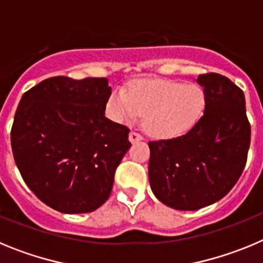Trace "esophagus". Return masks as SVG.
Masks as SVG:
<instances>
[{
  "label": "esophagus",
  "instance_id": "1",
  "mask_svg": "<svg viewBox=\"0 0 263 263\" xmlns=\"http://www.w3.org/2000/svg\"><path fill=\"white\" fill-rule=\"evenodd\" d=\"M142 136H141V134H138L137 133V132H130V134H129V141L132 143H134V142H138V141H142Z\"/></svg>",
  "mask_w": 263,
  "mask_h": 263
}]
</instances>
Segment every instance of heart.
Instances as JSON below:
<instances>
[{"label": "heart", "mask_w": 263, "mask_h": 263, "mask_svg": "<svg viewBox=\"0 0 263 263\" xmlns=\"http://www.w3.org/2000/svg\"><path fill=\"white\" fill-rule=\"evenodd\" d=\"M206 99L203 88L163 79L141 80L129 92L115 90L108 100V113L117 122H134L145 115L152 136L174 139L187 134L201 120Z\"/></svg>", "instance_id": "heart-1"}]
</instances>
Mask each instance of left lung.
<instances>
[{
    "label": "left lung",
    "instance_id": "8db88e82",
    "mask_svg": "<svg viewBox=\"0 0 263 263\" xmlns=\"http://www.w3.org/2000/svg\"><path fill=\"white\" fill-rule=\"evenodd\" d=\"M205 111L187 134L148 142V180L159 201L196 211L225 196L245 168L250 124L245 95L220 73L199 75Z\"/></svg>",
    "mask_w": 263,
    "mask_h": 263
}]
</instances>
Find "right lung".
<instances>
[{"label": "right lung", "mask_w": 263, "mask_h": 263, "mask_svg": "<svg viewBox=\"0 0 263 263\" xmlns=\"http://www.w3.org/2000/svg\"><path fill=\"white\" fill-rule=\"evenodd\" d=\"M105 78L55 76L25 92L11 126V150L39 200L62 213H87L108 200L130 148L129 132L104 116Z\"/></svg>", "instance_id": "right-lung-1"}]
</instances>
